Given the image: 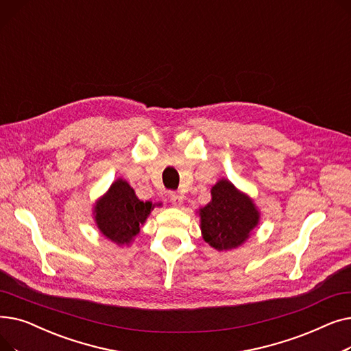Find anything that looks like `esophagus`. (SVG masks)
I'll return each mask as SVG.
<instances>
[{
    "mask_svg": "<svg viewBox=\"0 0 351 351\" xmlns=\"http://www.w3.org/2000/svg\"><path fill=\"white\" fill-rule=\"evenodd\" d=\"M171 202H172V205L173 206H182L183 205V196H180V195H172L171 196Z\"/></svg>",
    "mask_w": 351,
    "mask_h": 351,
    "instance_id": "esophagus-1",
    "label": "esophagus"
}]
</instances>
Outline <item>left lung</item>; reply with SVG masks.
<instances>
[{
    "label": "left lung",
    "mask_w": 351,
    "mask_h": 351,
    "mask_svg": "<svg viewBox=\"0 0 351 351\" xmlns=\"http://www.w3.org/2000/svg\"><path fill=\"white\" fill-rule=\"evenodd\" d=\"M210 202L197 210L200 232L219 252L241 247L259 226L261 210L254 200L229 179H219L210 189Z\"/></svg>",
    "instance_id": "obj_1"
}]
</instances>
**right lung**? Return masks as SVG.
Listing matches in <instances>:
<instances>
[{
  "label": "right lung",
  "mask_w": 351,
  "mask_h": 351,
  "mask_svg": "<svg viewBox=\"0 0 351 351\" xmlns=\"http://www.w3.org/2000/svg\"><path fill=\"white\" fill-rule=\"evenodd\" d=\"M155 206L160 204L142 202L134 188L118 178L95 202L92 215L98 230L108 241L118 246H129Z\"/></svg>",
  "instance_id": "add662e5"
}]
</instances>
